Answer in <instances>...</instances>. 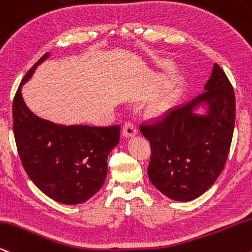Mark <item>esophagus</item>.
Wrapping results in <instances>:
<instances>
[{"instance_id":"1","label":"esophagus","mask_w":252,"mask_h":252,"mask_svg":"<svg viewBox=\"0 0 252 252\" xmlns=\"http://www.w3.org/2000/svg\"><path fill=\"white\" fill-rule=\"evenodd\" d=\"M137 133H138L137 128H135L133 124L126 123L123 127V132H121V134H123V137H125V138H132V137H134Z\"/></svg>"}]
</instances>
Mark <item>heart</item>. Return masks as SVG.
Segmentation results:
<instances>
[{"instance_id": "1", "label": "heart", "mask_w": 252, "mask_h": 252, "mask_svg": "<svg viewBox=\"0 0 252 252\" xmlns=\"http://www.w3.org/2000/svg\"><path fill=\"white\" fill-rule=\"evenodd\" d=\"M174 101V94L173 92H166L162 95H160L150 105L147 113L151 118H162L165 114L170 111L172 107Z\"/></svg>"}]
</instances>
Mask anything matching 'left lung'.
<instances>
[{
    "label": "left lung",
    "instance_id": "1",
    "mask_svg": "<svg viewBox=\"0 0 252 252\" xmlns=\"http://www.w3.org/2000/svg\"><path fill=\"white\" fill-rule=\"evenodd\" d=\"M204 90L161 123L140 127L152 151L147 168L151 183L178 202L196 199L215 184L231 146L235 93L217 63Z\"/></svg>",
    "mask_w": 252,
    "mask_h": 252
}]
</instances>
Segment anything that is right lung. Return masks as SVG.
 Wrapping results in <instances>:
<instances>
[{
    "label": "right lung",
    "instance_id": "obj_1",
    "mask_svg": "<svg viewBox=\"0 0 252 252\" xmlns=\"http://www.w3.org/2000/svg\"><path fill=\"white\" fill-rule=\"evenodd\" d=\"M49 56L46 53L28 70L14 97L15 141L32 182L55 202L75 205L93 197L105 183L107 157L119 144L120 127L63 125L32 113L22 87Z\"/></svg>",
    "mask_w": 252,
    "mask_h": 252
}]
</instances>
